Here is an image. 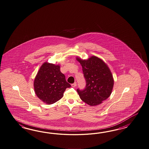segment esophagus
Segmentation results:
<instances>
[{
    "mask_svg": "<svg viewBox=\"0 0 149 149\" xmlns=\"http://www.w3.org/2000/svg\"><path fill=\"white\" fill-rule=\"evenodd\" d=\"M77 85V83L76 82H74V83H73V84H71V86L73 87V88H74V87H76Z\"/></svg>",
    "mask_w": 149,
    "mask_h": 149,
    "instance_id": "obj_1",
    "label": "esophagus"
}]
</instances>
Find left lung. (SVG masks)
Instances as JSON below:
<instances>
[{"label": "left lung", "mask_w": 149, "mask_h": 149, "mask_svg": "<svg viewBox=\"0 0 149 149\" xmlns=\"http://www.w3.org/2000/svg\"><path fill=\"white\" fill-rule=\"evenodd\" d=\"M82 66L86 86L77 91L81 99L90 106H95L109 97L113 86V76L105 63L95 56L88 60L77 58Z\"/></svg>", "instance_id": "left-lung-1"}]
</instances>
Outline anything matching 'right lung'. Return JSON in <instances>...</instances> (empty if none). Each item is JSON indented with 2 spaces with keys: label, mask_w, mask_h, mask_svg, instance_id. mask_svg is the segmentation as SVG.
Masks as SVG:
<instances>
[{
  "label": "right lung",
  "mask_w": 149,
  "mask_h": 149,
  "mask_svg": "<svg viewBox=\"0 0 149 149\" xmlns=\"http://www.w3.org/2000/svg\"><path fill=\"white\" fill-rule=\"evenodd\" d=\"M71 85L60 71V66L44 63L34 81V91L43 102L52 104L61 99L66 88Z\"/></svg>",
  "instance_id": "add662e5"
}]
</instances>
